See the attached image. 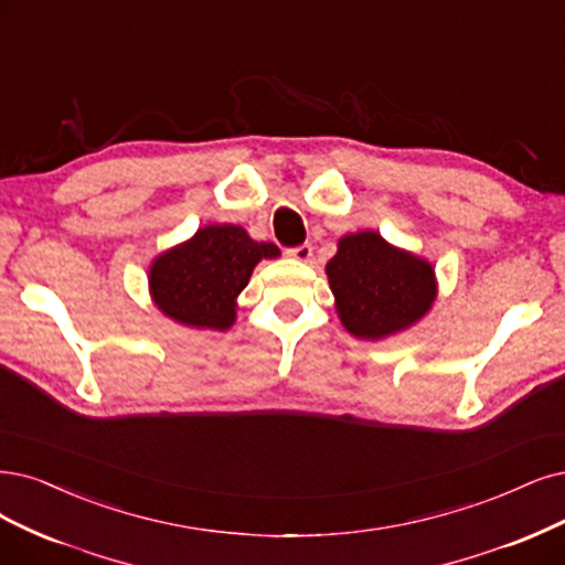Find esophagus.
I'll use <instances>...</instances> for the list:
<instances>
[{
	"label": "esophagus",
	"mask_w": 565,
	"mask_h": 565,
	"mask_svg": "<svg viewBox=\"0 0 565 565\" xmlns=\"http://www.w3.org/2000/svg\"><path fill=\"white\" fill-rule=\"evenodd\" d=\"M311 250H315V248H311V244H309V242H305V244H298V246H290V248H286V256L307 263V260L311 258Z\"/></svg>",
	"instance_id": "obj_1"
}]
</instances>
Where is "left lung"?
<instances>
[{
    "instance_id": "8db88e82",
    "label": "left lung",
    "mask_w": 565,
    "mask_h": 565,
    "mask_svg": "<svg viewBox=\"0 0 565 565\" xmlns=\"http://www.w3.org/2000/svg\"><path fill=\"white\" fill-rule=\"evenodd\" d=\"M326 271L344 328L361 340L412 326L435 300L433 267L370 230L342 237Z\"/></svg>"
}]
</instances>
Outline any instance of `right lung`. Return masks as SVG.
<instances>
[{
  "label": "right lung",
  "mask_w": 565,
  "mask_h": 565,
  "mask_svg": "<svg viewBox=\"0 0 565 565\" xmlns=\"http://www.w3.org/2000/svg\"><path fill=\"white\" fill-rule=\"evenodd\" d=\"M279 256L239 225H206L162 254L151 267V294L167 317L195 328L225 330L235 321V298L263 258Z\"/></svg>",
  "instance_id": "right-lung-1"
}]
</instances>
